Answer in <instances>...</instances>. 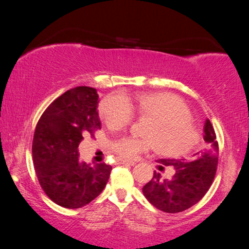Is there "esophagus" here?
Instances as JSON below:
<instances>
[{"label": "esophagus", "instance_id": "esophagus-1", "mask_svg": "<svg viewBox=\"0 0 249 249\" xmlns=\"http://www.w3.org/2000/svg\"><path fill=\"white\" fill-rule=\"evenodd\" d=\"M115 163H117V164H121V165H135V162L125 161V160H121V159L115 160Z\"/></svg>", "mask_w": 249, "mask_h": 249}]
</instances>
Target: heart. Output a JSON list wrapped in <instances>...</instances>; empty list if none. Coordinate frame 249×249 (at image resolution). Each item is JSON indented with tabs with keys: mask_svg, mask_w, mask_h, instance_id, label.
<instances>
[{
	"mask_svg": "<svg viewBox=\"0 0 249 249\" xmlns=\"http://www.w3.org/2000/svg\"><path fill=\"white\" fill-rule=\"evenodd\" d=\"M98 113L112 130L130 124L132 113L148 119L142 131L144 137L125 136L110 142V151L117 159L135 161L154 146L160 155L180 158L199 142V131L193 124L188 107L170 93L110 95L98 105Z\"/></svg>",
	"mask_w": 249,
	"mask_h": 249,
	"instance_id": "heart-1",
	"label": "heart"
}]
</instances>
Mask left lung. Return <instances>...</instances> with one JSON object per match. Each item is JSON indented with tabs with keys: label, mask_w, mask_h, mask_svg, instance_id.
I'll use <instances>...</instances> for the list:
<instances>
[{
	"label": "left lung",
	"mask_w": 249,
	"mask_h": 249,
	"mask_svg": "<svg viewBox=\"0 0 249 249\" xmlns=\"http://www.w3.org/2000/svg\"><path fill=\"white\" fill-rule=\"evenodd\" d=\"M204 141L206 147L196 153L192 162L179 160H158L160 171L172 168L171 179H163L161 173L154 171L151 181L142 187L148 202L165 213L182 212L203 198L212 185L217 169L219 144L209 119L204 124Z\"/></svg>",
	"instance_id": "8db88e82"
}]
</instances>
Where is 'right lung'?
I'll return each instance as SVG.
<instances>
[{
	"label": "right lung",
	"mask_w": 249,
	"mask_h": 249,
	"mask_svg": "<svg viewBox=\"0 0 249 249\" xmlns=\"http://www.w3.org/2000/svg\"><path fill=\"white\" fill-rule=\"evenodd\" d=\"M95 88L79 86L49 105L37 122L33 160L44 193L57 205L80 209L103 192L112 166L80 161L78 146L101 129Z\"/></svg>",
	"instance_id": "right-lung-1"
}]
</instances>
